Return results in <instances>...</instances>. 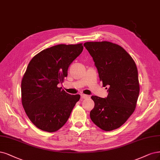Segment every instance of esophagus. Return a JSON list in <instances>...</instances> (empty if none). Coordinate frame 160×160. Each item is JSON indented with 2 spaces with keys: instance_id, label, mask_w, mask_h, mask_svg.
<instances>
[{
  "instance_id": "34e87169",
  "label": "esophagus",
  "mask_w": 160,
  "mask_h": 160,
  "mask_svg": "<svg viewBox=\"0 0 160 160\" xmlns=\"http://www.w3.org/2000/svg\"><path fill=\"white\" fill-rule=\"evenodd\" d=\"M81 98L82 99H85V98H88V95H85V94H81Z\"/></svg>"
}]
</instances>
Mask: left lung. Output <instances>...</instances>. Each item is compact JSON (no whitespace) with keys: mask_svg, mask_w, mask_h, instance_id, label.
<instances>
[{"mask_svg":"<svg viewBox=\"0 0 160 160\" xmlns=\"http://www.w3.org/2000/svg\"><path fill=\"white\" fill-rule=\"evenodd\" d=\"M84 46L92 56L100 81L108 86V96H92L91 120L104 131L120 127L134 111L140 92L134 59L125 49L110 42H89Z\"/></svg>","mask_w":160,"mask_h":160,"instance_id":"obj_1","label":"left lung"}]
</instances>
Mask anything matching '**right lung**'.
Segmentation results:
<instances>
[{"mask_svg":"<svg viewBox=\"0 0 160 160\" xmlns=\"http://www.w3.org/2000/svg\"><path fill=\"white\" fill-rule=\"evenodd\" d=\"M82 49V43L54 46L36 54L28 65L21 82L22 103L39 129L53 132L61 128L80 99L79 95H69L58 85Z\"/></svg>","mask_w":160,"mask_h":160,"instance_id":"1","label":"right lung"}]
</instances>
